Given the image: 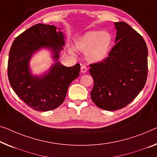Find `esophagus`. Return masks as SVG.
Instances as JSON below:
<instances>
[{
    "mask_svg": "<svg viewBox=\"0 0 157 157\" xmlns=\"http://www.w3.org/2000/svg\"><path fill=\"white\" fill-rule=\"evenodd\" d=\"M87 70H88V69H87V67L85 65H83V66L81 67V71L82 73H85V72L87 71Z\"/></svg>",
    "mask_w": 157,
    "mask_h": 157,
    "instance_id": "obj_1",
    "label": "esophagus"
}]
</instances>
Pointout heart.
<instances>
[{
	"label": "heart",
	"mask_w": 157,
	"mask_h": 157,
	"mask_svg": "<svg viewBox=\"0 0 157 157\" xmlns=\"http://www.w3.org/2000/svg\"><path fill=\"white\" fill-rule=\"evenodd\" d=\"M113 37L108 31H90L76 40V47L86 52V57L91 62L102 61L107 57Z\"/></svg>",
	"instance_id": "1"
}]
</instances>
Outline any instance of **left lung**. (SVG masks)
<instances>
[{"mask_svg": "<svg viewBox=\"0 0 157 157\" xmlns=\"http://www.w3.org/2000/svg\"><path fill=\"white\" fill-rule=\"evenodd\" d=\"M116 44L102 62L90 64L94 80L91 99L100 109L124 108L144 88L147 76L148 50L136 30L124 21L114 22Z\"/></svg>", "mask_w": 157, "mask_h": 157, "instance_id": "left-lung-1", "label": "left lung"}]
</instances>
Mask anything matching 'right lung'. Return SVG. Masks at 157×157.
<instances>
[{"label": "right lung", "mask_w": 157, "mask_h": 157, "mask_svg": "<svg viewBox=\"0 0 157 157\" xmlns=\"http://www.w3.org/2000/svg\"><path fill=\"white\" fill-rule=\"evenodd\" d=\"M59 29L57 31L53 25L37 24L19 35L10 50V83L18 97L34 110L46 112L58 107L64 102L69 85L79 76L80 64L67 67L58 61L65 43ZM43 47L52 50L56 63L42 76L33 75L29 61Z\"/></svg>", "instance_id": "right-lung-1"}]
</instances>
